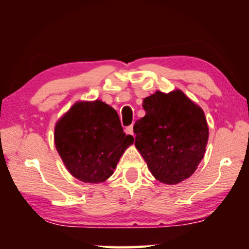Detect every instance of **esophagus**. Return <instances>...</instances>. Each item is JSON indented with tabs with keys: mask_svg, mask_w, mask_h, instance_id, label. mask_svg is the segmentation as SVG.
<instances>
[{
	"mask_svg": "<svg viewBox=\"0 0 249 249\" xmlns=\"http://www.w3.org/2000/svg\"><path fill=\"white\" fill-rule=\"evenodd\" d=\"M125 132H126V134L133 135V136H134V127H133V125H130V126H128V127H126Z\"/></svg>",
	"mask_w": 249,
	"mask_h": 249,
	"instance_id": "1",
	"label": "esophagus"
}]
</instances>
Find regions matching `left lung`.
Instances as JSON below:
<instances>
[{"instance_id":"8db88e82","label":"left lung","mask_w":249,"mask_h":249,"mask_svg":"<svg viewBox=\"0 0 249 249\" xmlns=\"http://www.w3.org/2000/svg\"><path fill=\"white\" fill-rule=\"evenodd\" d=\"M142 107L146 115L134 125L135 147L160 182H182L195 174L208 145L203 109L179 89L156 91Z\"/></svg>"}]
</instances>
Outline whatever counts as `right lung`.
Returning <instances> with one entry per match:
<instances>
[{
	"label": "right lung",
	"mask_w": 249,
	"mask_h": 249,
	"mask_svg": "<svg viewBox=\"0 0 249 249\" xmlns=\"http://www.w3.org/2000/svg\"><path fill=\"white\" fill-rule=\"evenodd\" d=\"M53 138L67 170L86 183L107 180L134 142L117 112L101 100L75 102L57 121Z\"/></svg>",
	"instance_id": "1"
}]
</instances>
